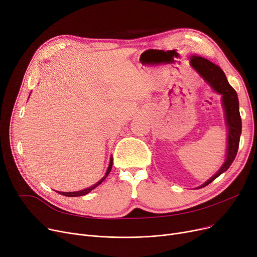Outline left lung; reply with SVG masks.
<instances>
[{"instance_id":"1","label":"left lung","mask_w":257,"mask_h":257,"mask_svg":"<svg viewBox=\"0 0 257 257\" xmlns=\"http://www.w3.org/2000/svg\"><path fill=\"white\" fill-rule=\"evenodd\" d=\"M190 64L193 68L200 74L203 79L211 85L216 92L222 95V106L225 108L226 122L228 126V148H227V159L221 166L218 172L212 176L209 181L199 188H203L213 182L217 176L225 172L237 154L239 146V138L241 133V118L239 114V104L236 91L229 84L227 77L218 66L211 63L205 58L199 55H192L190 58Z\"/></svg>"}]
</instances>
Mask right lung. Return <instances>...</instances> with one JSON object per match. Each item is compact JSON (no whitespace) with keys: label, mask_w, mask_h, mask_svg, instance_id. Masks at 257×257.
<instances>
[{"label":"right lung","mask_w":257,"mask_h":257,"mask_svg":"<svg viewBox=\"0 0 257 257\" xmlns=\"http://www.w3.org/2000/svg\"><path fill=\"white\" fill-rule=\"evenodd\" d=\"M111 168H112V159L110 160V163H109V167H108V169H107V172H106V174H105V176L102 178V180H99L96 184H94L93 186H91V187H89V188H87V189H84V190H81V191H76V192H59L60 194H62V195H65V196H70V197H75V196H81V195H85V194H87V193H89L90 192L91 190H93V189L95 188V187H97L99 184H101L105 178L108 176V174L110 173V171H111Z\"/></svg>","instance_id":"right-lung-1"}]
</instances>
